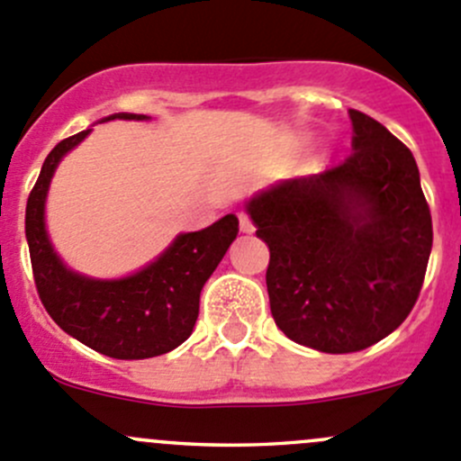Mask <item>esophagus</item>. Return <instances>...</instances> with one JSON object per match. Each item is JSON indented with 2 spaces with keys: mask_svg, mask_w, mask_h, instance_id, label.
I'll list each match as a JSON object with an SVG mask.
<instances>
[{
  "mask_svg": "<svg viewBox=\"0 0 461 461\" xmlns=\"http://www.w3.org/2000/svg\"><path fill=\"white\" fill-rule=\"evenodd\" d=\"M239 222H240V231H243V234H252V231H254V222H252V218L248 216V213L240 212L239 213Z\"/></svg>",
  "mask_w": 461,
  "mask_h": 461,
  "instance_id": "1",
  "label": "esophagus"
}]
</instances>
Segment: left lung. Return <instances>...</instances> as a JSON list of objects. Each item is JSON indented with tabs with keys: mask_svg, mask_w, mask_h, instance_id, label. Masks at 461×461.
Masks as SVG:
<instances>
[{
	"mask_svg": "<svg viewBox=\"0 0 461 461\" xmlns=\"http://www.w3.org/2000/svg\"><path fill=\"white\" fill-rule=\"evenodd\" d=\"M352 153L248 203L269 248V310L285 337L330 355L370 348L420 299L432 218L411 149L348 111Z\"/></svg>",
	"mask_w": 461,
	"mask_h": 461,
	"instance_id": "8db88e82",
	"label": "left lung"
}]
</instances>
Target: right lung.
Masks as SVG:
<instances>
[{"instance_id":"right-lung-1","label":"right lung","mask_w":461,"mask_h":461,"mask_svg":"<svg viewBox=\"0 0 461 461\" xmlns=\"http://www.w3.org/2000/svg\"><path fill=\"white\" fill-rule=\"evenodd\" d=\"M113 118L147 115L118 113L109 120ZM86 136L88 129L55 144L26 203V240L37 294L64 332L100 355L113 359L165 355L192 334L204 281L239 236V218L227 213L207 230L180 234L160 258L120 281H95L71 272L49 243L44 201L58 162Z\"/></svg>"}]
</instances>
